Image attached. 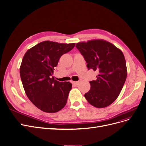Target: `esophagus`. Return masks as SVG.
Instances as JSON below:
<instances>
[{"mask_svg":"<svg viewBox=\"0 0 146 146\" xmlns=\"http://www.w3.org/2000/svg\"><path fill=\"white\" fill-rule=\"evenodd\" d=\"M72 83L73 85H75V86H76V85H78V84H79V82H78V81H72Z\"/></svg>","mask_w":146,"mask_h":146,"instance_id":"34e87169","label":"esophagus"}]
</instances>
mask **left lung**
<instances>
[{
	"instance_id": "8db88e82",
	"label": "left lung",
	"mask_w": 146,
	"mask_h": 146,
	"mask_svg": "<svg viewBox=\"0 0 146 146\" xmlns=\"http://www.w3.org/2000/svg\"><path fill=\"white\" fill-rule=\"evenodd\" d=\"M76 47L83 55L88 70L98 73L97 80L90 82L91 89L85 94V98L97 108L110 105L121 92L127 76L122 52L103 40L79 42Z\"/></svg>"
}]
</instances>
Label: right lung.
<instances>
[{"label": "right lung", "mask_w": 146, "mask_h": 146, "mask_svg": "<svg viewBox=\"0 0 146 146\" xmlns=\"http://www.w3.org/2000/svg\"><path fill=\"white\" fill-rule=\"evenodd\" d=\"M74 46L75 43L44 41L24 56L20 73L24 91L31 102L43 111L57 112L67 103L72 85L55 80L52 74L61 56Z\"/></svg>", "instance_id": "obj_1"}]
</instances>
